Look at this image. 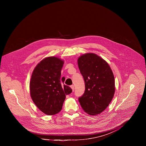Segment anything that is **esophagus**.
Returning a JSON list of instances; mask_svg holds the SVG:
<instances>
[{"label": "esophagus", "mask_w": 146, "mask_h": 146, "mask_svg": "<svg viewBox=\"0 0 146 146\" xmlns=\"http://www.w3.org/2000/svg\"><path fill=\"white\" fill-rule=\"evenodd\" d=\"M71 89H72V91H74V85H71Z\"/></svg>", "instance_id": "34e87169"}]
</instances>
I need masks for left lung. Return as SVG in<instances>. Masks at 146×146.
Wrapping results in <instances>:
<instances>
[{"label": "left lung", "instance_id": "obj_1", "mask_svg": "<svg viewBox=\"0 0 146 146\" xmlns=\"http://www.w3.org/2000/svg\"><path fill=\"white\" fill-rule=\"evenodd\" d=\"M85 82V92L79 98L84 111L90 115L101 113L112 101L115 78L107 62L94 53H86L78 60Z\"/></svg>", "mask_w": 146, "mask_h": 146}]
</instances>
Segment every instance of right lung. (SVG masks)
<instances>
[{
	"label": "right lung",
	"instance_id": "1",
	"mask_svg": "<svg viewBox=\"0 0 146 146\" xmlns=\"http://www.w3.org/2000/svg\"><path fill=\"white\" fill-rule=\"evenodd\" d=\"M63 61L55 57L44 58L34 68L30 82L31 97L43 113L53 115L62 108L66 95L72 90L61 79Z\"/></svg>",
	"mask_w": 146,
	"mask_h": 146
}]
</instances>
